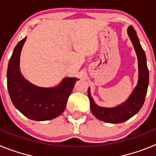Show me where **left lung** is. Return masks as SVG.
I'll return each instance as SVG.
<instances>
[{"instance_id":"1","label":"left lung","mask_w":156,"mask_h":156,"mask_svg":"<svg viewBox=\"0 0 156 156\" xmlns=\"http://www.w3.org/2000/svg\"><path fill=\"white\" fill-rule=\"evenodd\" d=\"M127 33L137 55L139 69L138 83L130 97L124 104L118 107L112 108H101L95 104L90 95V88L88 89V97L90 99V106L92 113L100 120L109 123H120L125 122L137 114L144 104L148 90L149 74L146 63L145 53L140 46L136 31L132 26L129 27Z\"/></svg>"}]
</instances>
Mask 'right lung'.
<instances>
[{
  "label": "right lung",
  "instance_id": "add662e5",
  "mask_svg": "<svg viewBox=\"0 0 156 156\" xmlns=\"http://www.w3.org/2000/svg\"><path fill=\"white\" fill-rule=\"evenodd\" d=\"M27 37L19 41L13 51L8 66L7 85L14 106L30 119L44 121L61 115L76 78H65L58 87L41 88L26 80L19 71V57Z\"/></svg>",
  "mask_w": 156,
  "mask_h": 156
}]
</instances>
